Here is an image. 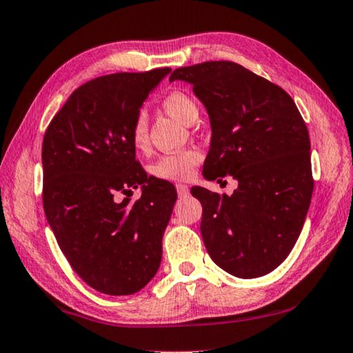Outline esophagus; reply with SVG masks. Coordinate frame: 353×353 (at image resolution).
Listing matches in <instances>:
<instances>
[{"mask_svg":"<svg viewBox=\"0 0 353 353\" xmlns=\"http://www.w3.org/2000/svg\"><path fill=\"white\" fill-rule=\"evenodd\" d=\"M176 188H177V194H179V197H187V196L190 194V188L187 187V185H183V183H177V185H176Z\"/></svg>","mask_w":353,"mask_h":353,"instance_id":"34e87169","label":"esophagus"}]
</instances>
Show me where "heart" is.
<instances>
[{
    "instance_id": "obj_1",
    "label": "heart",
    "mask_w": 353,
    "mask_h": 353,
    "mask_svg": "<svg viewBox=\"0 0 353 353\" xmlns=\"http://www.w3.org/2000/svg\"><path fill=\"white\" fill-rule=\"evenodd\" d=\"M163 111L183 125H193L199 117L197 101L190 94L182 91H174L165 95L162 100ZM131 142L137 151H145L150 145L148 123L145 115H137L131 128ZM202 154L197 150H185L176 154H168L160 157L152 165V174L163 181L179 182L188 181L194 174L197 165L201 163Z\"/></svg>"
}]
</instances>
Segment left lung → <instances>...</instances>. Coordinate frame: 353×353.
Segmentation results:
<instances>
[{"mask_svg": "<svg viewBox=\"0 0 353 353\" xmlns=\"http://www.w3.org/2000/svg\"><path fill=\"white\" fill-rule=\"evenodd\" d=\"M193 86L207 110L211 142L202 174L232 176V196L202 187L201 233L210 258L236 278L274 270L292 252L310 207L309 131L283 88L233 61L179 68L170 81Z\"/></svg>", "mask_w": 353, "mask_h": 353, "instance_id": "1", "label": "left lung"}]
</instances>
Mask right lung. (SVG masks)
<instances>
[{"mask_svg": "<svg viewBox=\"0 0 353 353\" xmlns=\"http://www.w3.org/2000/svg\"><path fill=\"white\" fill-rule=\"evenodd\" d=\"M170 72L162 68L88 81L70 94L44 134V214L75 273L105 294L142 290L162 261L177 193L140 166L131 128ZM139 186V201L117 199Z\"/></svg>", "mask_w": 353, "mask_h": 353, "instance_id": "add662e5", "label": "right lung"}]
</instances>
